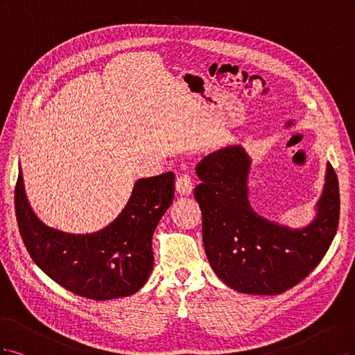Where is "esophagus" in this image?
<instances>
[{
    "instance_id": "1",
    "label": "esophagus",
    "mask_w": 355,
    "mask_h": 355,
    "mask_svg": "<svg viewBox=\"0 0 355 355\" xmlns=\"http://www.w3.org/2000/svg\"><path fill=\"white\" fill-rule=\"evenodd\" d=\"M175 189L180 194H184V196H189L193 191V180L189 173H182L177 177L175 181Z\"/></svg>"
}]
</instances>
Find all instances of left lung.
Masks as SVG:
<instances>
[{
    "mask_svg": "<svg viewBox=\"0 0 355 355\" xmlns=\"http://www.w3.org/2000/svg\"><path fill=\"white\" fill-rule=\"evenodd\" d=\"M250 159L240 146L205 156L194 187L203 246L212 270L243 293L279 295L302 282L323 259L339 223V184L327 164L315 220L301 230L259 216L248 199Z\"/></svg>",
    "mask_w": 355,
    "mask_h": 355,
    "instance_id": "obj_1",
    "label": "left lung"
}]
</instances>
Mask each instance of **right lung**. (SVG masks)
I'll use <instances>...</instances> for the list:
<instances>
[{
	"instance_id": "1",
	"label": "right lung",
	"mask_w": 355,
	"mask_h": 355,
	"mask_svg": "<svg viewBox=\"0 0 355 355\" xmlns=\"http://www.w3.org/2000/svg\"><path fill=\"white\" fill-rule=\"evenodd\" d=\"M174 184V173L141 178L110 225L93 234H69L37 218L19 171L15 189L19 232L35 264L64 289L94 301L130 296L152 272V237L173 203Z\"/></svg>"
}]
</instances>
